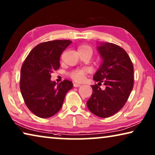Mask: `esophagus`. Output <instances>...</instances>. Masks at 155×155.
<instances>
[{"mask_svg":"<svg viewBox=\"0 0 155 155\" xmlns=\"http://www.w3.org/2000/svg\"><path fill=\"white\" fill-rule=\"evenodd\" d=\"M73 85H74V87H80L81 86L80 84H76V83H74V84Z\"/></svg>","mask_w":155,"mask_h":155,"instance_id":"34e87169","label":"esophagus"}]
</instances>
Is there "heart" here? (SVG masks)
<instances>
[{"instance_id": "obj_1", "label": "heart", "mask_w": 155, "mask_h": 155, "mask_svg": "<svg viewBox=\"0 0 155 155\" xmlns=\"http://www.w3.org/2000/svg\"><path fill=\"white\" fill-rule=\"evenodd\" d=\"M78 51H88L92 54V48L88 45H81L78 48ZM88 72V70L86 68L77 69L71 71L70 73V77L74 81L77 82H81L84 79L85 76Z\"/></svg>"}]
</instances>
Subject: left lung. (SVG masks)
Here are the masks:
<instances>
[{
  "mask_svg": "<svg viewBox=\"0 0 155 155\" xmlns=\"http://www.w3.org/2000/svg\"><path fill=\"white\" fill-rule=\"evenodd\" d=\"M97 50L103 60L93 79L97 84L91 85L92 94L87 107L92 114L108 117L119 111L127 101L134 87V66L123 48L113 43H100ZM105 85L104 91L99 87Z\"/></svg>",
  "mask_w": 155,
  "mask_h": 155,
  "instance_id": "8db88e82",
  "label": "left lung"
}]
</instances>
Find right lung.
I'll return each mask as SVG.
<instances>
[{"mask_svg":"<svg viewBox=\"0 0 155 155\" xmlns=\"http://www.w3.org/2000/svg\"><path fill=\"white\" fill-rule=\"evenodd\" d=\"M71 43L68 40L39 44L31 51L22 64L20 89L28 109L37 116L47 118L59 111L67 92L73 87L68 80L57 85L51 74L60 68V57Z\"/></svg>","mask_w":155,"mask_h":155,"instance_id":"obj_1","label":"right lung"}]
</instances>
